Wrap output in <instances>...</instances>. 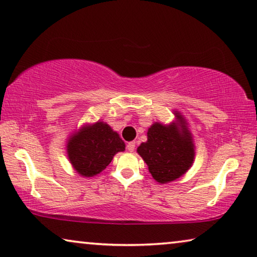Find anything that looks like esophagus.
I'll return each instance as SVG.
<instances>
[{"mask_svg": "<svg viewBox=\"0 0 257 257\" xmlns=\"http://www.w3.org/2000/svg\"><path fill=\"white\" fill-rule=\"evenodd\" d=\"M135 148H136L135 142H129V143L127 144V150L129 151V152H134V151H135Z\"/></svg>", "mask_w": 257, "mask_h": 257, "instance_id": "34e87169", "label": "esophagus"}]
</instances>
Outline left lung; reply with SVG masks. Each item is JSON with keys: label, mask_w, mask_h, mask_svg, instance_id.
<instances>
[{"label": "left lung", "mask_w": 257, "mask_h": 257, "mask_svg": "<svg viewBox=\"0 0 257 257\" xmlns=\"http://www.w3.org/2000/svg\"><path fill=\"white\" fill-rule=\"evenodd\" d=\"M175 120L168 124L154 122L148 130V141L137 148L152 177L167 184L182 177L194 161L195 146L184 116L174 111Z\"/></svg>", "instance_id": "obj_1"}]
</instances>
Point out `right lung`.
Listing matches in <instances>:
<instances>
[{"mask_svg": "<svg viewBox=\"0 0 257 257\" xmlns=\"http://www.w3.org/2000/svg\"><path fill=\"white\" fill-rule=\"evenodd\" d=\"M125 150L119 134L106 122L98 120L74 130L66 142L67 158L82 177H93L109 165L117 152Z\"/></svg>", "mask_w": 257, "mask_h": 257, "instance_id": "1", "label": "right lung"}]
</instances>
